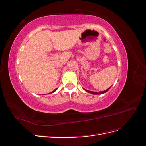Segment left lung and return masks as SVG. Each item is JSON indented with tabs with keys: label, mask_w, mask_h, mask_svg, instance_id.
Masks as SVG:
<instances>
[{
	"label": "left lung",
	"mask_w": 146,
	"mask_h": 146,
	"mask_svg": "<svg viewBox=\"0 0 146 146\" xmlns=\"http://www.w3.org/2000/svg\"><path fill=\"white\" fill-rule=\"evenodd\" d=\"M111 87H110V88H111ZM110 88H109L108 89H107V90H105V91H100V92H94V91H88V90H85V89H84V90H85L86 91H87V92H90V93L92 94H101L105 93V92H107V91L110 89Z\"/></svg>",
	"instance_id": "8db88e82"
}]
</instances>
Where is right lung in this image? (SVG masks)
Wrapping results in <instances>:
<instances>
[{
    "instance_id": "right-lung-1",
    "label": "right lung",
    "mask_w": 146,
    "mask_h": 146,
    "mask_svg": "<svg viewBox=\"0 0 146 146\" xmlns=\"http://www.w3.org/2000/svg\"><path fill=\"white\" fill-rule=\"evenodd\" d=\"M56 90H57V89H55V90H54V91H52V92H50V93H52V92H55V91H56Z\"/></svg>"
}]
</instances>
